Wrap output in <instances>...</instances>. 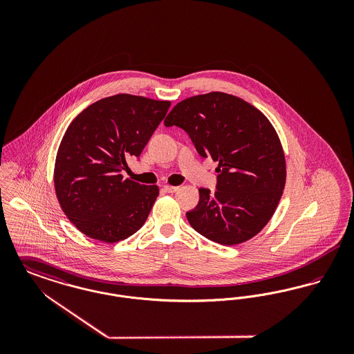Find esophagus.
Returning <instances> with one entry per match:
<instances>
[{
  "label": "esophagus",
  "mask_w": 354,
  "mask_h": 354,
  "mask_svg": "<svg viewBox=\"0 0 354 354\" xmlns=\"http://www.w3.org/2000/svg\"><path fill=\"white\" fill-rule=\"evenodd\" d=\"M165 189L169 194H174V192L179 191V187L178 185H165Z\"/></svg>",
  "instance_id": "34e87169"
}]
</instances>
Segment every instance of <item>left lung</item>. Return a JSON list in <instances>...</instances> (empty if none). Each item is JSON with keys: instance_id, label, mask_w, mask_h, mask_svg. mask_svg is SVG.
Segmentation results:
<instances>
[{"instance_id": "left-lung-1", "label": "left lung", "mask_w": 354, "mask_h": 354, "mask_svg": "<svg viewBox=\"0 0 354 354\" xmlns=\"http://www.w3.org/2000/svg\"><path fill=\"white\" fill-rule=\"evenodd\" d=\"M165 126L183 129L203 158L219 162L216 191L199 189L187 219L201 235L235 245L270 221L286 185V156L267 117L248 102L212 91L179 102Z\"/></svg>"}]
</instances>
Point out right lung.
Here are the masks:
<instances>
[{
    "label": "right lung",
    "mask_w": 354,
    "mask_h": 354,
    "mask_svg": "<svg viewBox=\"0 0 354 354\" xmlns=\"http://www.w3.org/2000/svg\"><path fill=\"white\" fill-rule=\"evenodd\" d=\"M171 102L117 94L90 104L59 145L54 185L68 219L84 235L115 243L135 234L159 195L156 185L123 179L130 156L139 158Z\"/></svg>",
    "instance_id": "1"
}]
</instances>
